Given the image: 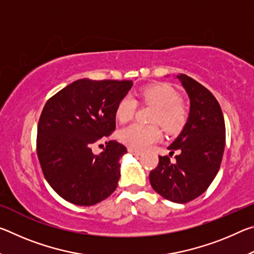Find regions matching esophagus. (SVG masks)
I'll return each mask as SVG.
<instances>
[{
  "label": "esophagus",
  "mask_w": 254,
  "mask_h": 254,
  "mask_svg": "<svg viewBox=\"0 0 254 254\" xmlns=\"http://www.w3.org/2000/svg\"><path fill=\"white\" fill-rule=\"evenodd\" d=\"M127 151L130 152V153H132V154H134V156H140V154H141L140 150L134 149V148H131V147L127 148Z\"/></svg>",
  "instance_id": "obj_1"
}]
</instances>
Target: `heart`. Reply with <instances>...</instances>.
<instances>
[{"instance_id": "b5f03b06", "label": "heart", "mask_w": 254, "mask_h": 254, "mask_svg": "<svg viewBox=\"0 0 254 254\" xmlns=\"http://www.w3.org/2000/svg\"><path fill=\"white\" fill-rule=\"evenodd\" d=\"M140 98L145 103L156 106L151 122L160 123L171 134L179 132L187 121L188 111L186 105L179 100V94L168 84H153L142 88ZM136 102L126 95L118 102L115 117L121 123H127L134 117ZM120 140L131 148L143 149L158 142L162 137V131L158 124L134 123L124 127L119 133Z\"/></svg>"}]
</instances>
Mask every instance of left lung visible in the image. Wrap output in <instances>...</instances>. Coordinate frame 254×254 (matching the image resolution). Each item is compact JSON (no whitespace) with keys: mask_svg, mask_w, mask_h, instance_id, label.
<instances>
[{"mask_svg":"<svg viewBox=\"0 0 254 254\" xmlns=\"http://www.w3.org/2000/svg\"><path fill=\"white\" fill-rule=\"evenodd\" d=\"M177 78L190 100L188 120L168 149L176 161L159 156L149 175L152 188L163 198L178 204L197 198L208 188L220 169L225 147V123L221 106L207 88L187 75Z\"/></svg>","mask_w":254,"mask_h":254,"instance_id":"left-lung-1","label":"left lung"}]
</instances>
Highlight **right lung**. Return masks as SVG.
<instances>
[{
    "mask_svg": "<svg viewBox=\"0 0 254 254\" xmlns=\"http://www.w3.org/2000/svg\"><path fill=\"white\" fill-rule=\"evenodd\" d=\"M132 85L78 79L47 101L38 123V158L51 188L69 203L95 205L117 189L127 148L115 140L106 141L100 154L92 147L115 130V107Z\"/></svg>",
    "mask_w": 254,
    "mask_h": 254,
    "instance_id": "1",
    "label": "right lung"
}]
</instances>
